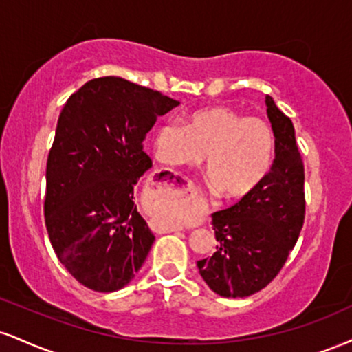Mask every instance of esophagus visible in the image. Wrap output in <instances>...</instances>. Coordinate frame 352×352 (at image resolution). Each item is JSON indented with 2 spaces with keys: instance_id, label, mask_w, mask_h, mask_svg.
Instances as JSON below:
<instances>
[{
  "instance_id": "esophagus-1",
  "label": "esophagus",
  "mask_w": 352,
  "mask_h": 352,
  "mask_svg": "<svg viewBox=\"0 0 352 352\" xmlns=\"http://www.w3.org/2000/svg\"><path fill=\"white\" fill-rule=\"evenodd\" d=\"M180 228H170V230H167V232H172V231H179Z\"/></svg>"
}]
</instances>
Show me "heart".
Returning a JSON list of instances; mask_svg holds the SVG:
<instances>
[{
	"instance_id": "obj_1",
	"label": "heart",
	"mask_w": 352,
	"mask_h": 352,
	"mask_svg": "<svg viewBox=\"0 0 352 352\" xmlns=\"http://www.w3.org/2000/svg\"><path fill=\"white\" fill-rule=\"evenodd\" d=\"M275 139L270 126L231 108L195 111L187 124L168 120L154 135V154L167 165H197L206 154V172L224 198H243L264 182L272 167Z\"/></svg>"
}]
</instances>
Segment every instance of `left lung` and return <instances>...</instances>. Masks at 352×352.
<instances>
[{"mask_svg":"<svg viewBox=\"0 0 352 352\" xmlns=\"http://www.w3.org/2000/svg\"><path fill=\"white\" fill-rule=\"evenodd\" d=\"M275 159L264 182L231 208L213 213L218 245L197 262L203 280L221 297H249L285 264L305 221V168L292 120L265 96Z\"/></svg>","mask_w":352,"mask_h":352,"instance_id":"obj_1","label":"left lung"}]
</instances>
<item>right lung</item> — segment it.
Returning a JSON list of instances; mask_svg holds the SVG:
<instances>
[{
  "mask_svg": "<svg viewBox=\"0 0 352 352\" xmlns=\"http://www.w3.org/2000/svg\"><path fill=\"white\" fill-rule=\"evenodd\" d=\"M179 104L100 77L63 107L45 168V228L58 261L87 289L116 292L142 267L155 239L134 205V185L152 167L144 139Z\"/></svg>",
  "mask_w": 352,
  "mask_h": 352,
  "instance_id": "obj_1",
  "label": "right lung"
}]
</instances>
